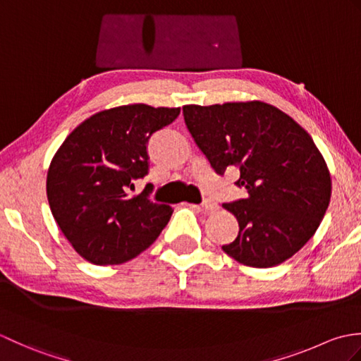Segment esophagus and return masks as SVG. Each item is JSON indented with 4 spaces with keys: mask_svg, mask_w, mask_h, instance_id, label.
Returning a JSON list of instances; mask_svg holds the SVG:
<instances>
[{
    "mask_svg": "<svg viewBox=\"0 0 361 361\" xmlns=\"http://www.w3.org/2000/svg\"><path fill=\"white\" fill-rule=\"evenodd\" d=\"M200 208L203 209V211H216L217 208H219V204L216 203V202H212L211 198H206V200H203V203H202V206Z\"/></svg>",
    "mask_w": 361,
    "mask_h": 361,
    "instance_id": "obj_1",
    "label": "esophagus"
}]
</instances>
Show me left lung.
I'll list each match as a JSON object with an SVG mask.
<instances>
[{
    "instance_id": "left-lung-1",
    "label": "left lung",
    "mask_w": 361,
    "mask_h": 361,
    "mask_svg": "<svg viewBox=\"0 0 361 361\" xmlns=\"http://www.w3.org/2000/svg\"><path fill=\"white\" fill-rule=\"evenodd\" d=\"M185 122L217 173L240 171L247 198L224 203L239 221L228 256L247 267L286 262L307 243L332 194L331 173L310 135L276 106L260 102L185 105Z\"/></svg>"
}]
</instances>
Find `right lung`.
<instances>
[{"instance_id":"right-lung-1","label":"right lung","mask_w":361,"mask_h":361,"mask_svg":"<svg viewBox=\"0 0 361 361\" xmlns=\"http://www.w3.org/2000/svg\"><path fill=\"white\" fill-rule=\"evenodd\" d=\"M180 109L132 104L99 111L75 127L54 155L46 178L49 208L73 248L94 265H119L157 240L172 216L133 180L149 172L147 142Z\"/></svg>"}]
</instances>
